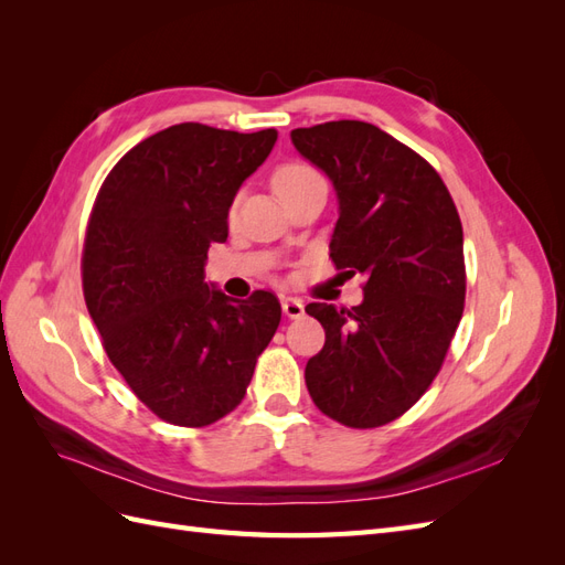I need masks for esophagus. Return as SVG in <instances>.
I'll return each instance as SVG.
<instances>
[{
  "label": "esophagus",
  "instance_id": "obj_1",
  "mask_svg": "<svg viewBox=\"0 0 565 565\" xmlns=\"http://www.w3.org/2000/svg\"><path fill=\"white\" fill-rule=\"evenodd\" d=\"M280 303H282V313H285L287 318L297 320V318L303 316V303H301V299H297V297H282Z\"/></svg>",
  "mask_w": 565,
  "mask_h": 565
}]
</instances>
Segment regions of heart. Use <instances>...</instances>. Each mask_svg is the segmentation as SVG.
<instances>
[{
	"instance_id": "b5f03b06",
	"label": "heart",
	"mask_w": 565,
	"mask_h": 565,
	"mask_svg": "<svg viewBox=\"0 0 565 565\" xmlns=\"http://www.w3.org/2000/svg\"><path fill=\"white\" fill-rule=\"evenodd\" d=\"M322 177L316 172L311 164L306 162H287L282 167L276 169V174H273V188H276V193L282 198H287L289 193L299 191V188L309 185L313 181H320Z\"/></svg>"
}]
</instances>
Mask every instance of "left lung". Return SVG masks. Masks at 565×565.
Here are the masks:
<instances>
[{
    "label": "left lung",
    "instance_id": "1",
    "mask_svg": "<svg viewBox=\"0 0 565 565\" xmlns=\"http://www.w3.org/2000/svg\"><path fill=\"white\" fill-rule=\"evenodd\" d=\"M289 136L334 185V266L365 278L353 309L306 306L324 328L306 386L320 413L374 429L407 413L446 361L467 292L461 221L436 169L380 127L339 119Z\"/></svg>",
    "mask_w": 565,
    "mask_h": 565
}]
</instances>
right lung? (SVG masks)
Segmentation results:
<instances>
[{
    "label": "right lung",
    "mask_w": 565,
    "mask_h": 565,
    "mask_svg": "<svg viewBox=\"0 0 565 565\" xmlns=\"http://www.w3.org/2000/svg\"><path fill=\"white\" fill-rule=\"evenodd\" d=\"M276 139V129L174 125L134 146L96 195L84 301L110 363L169 424L207 426L233 413L280 324V301L266 289L235 301L204 282L233 198Z\"/></svg>",
    "instance_id": "right-lung-1"
}]
</instances>
